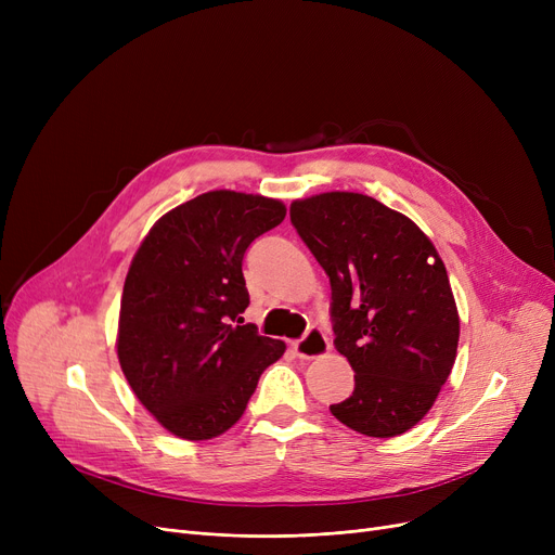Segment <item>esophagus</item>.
I'll return each instance as SVG.
<instances>
[{
    "label": "esophagus",
    "instance_id": "1",
    "mask_svg": "<svg viewBox=\"0 0 555 555\" xmlns=\"http://www.w3.org/2000/svg\"><path fill=\"white\" fill-rule=\"evenodd\" d=\"M293 348L297 358L317 360V358H324L331 351V341L319 328H310L301 339L293 341Z\"/></svg>",
    "mask_w": 555,
    "mask_h": 555
}]
</instances>
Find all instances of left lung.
<instances>
[{
	"instance_id": "obj_1",
	"label": "left lung",
	"mask_w": 555,
	"mask_h": 555,
	"mask_svg": "<svg viewBox=\"0 0 555 555\" xmlns=\"http://www.w3.org/2000/svg\"><path fill=\"white\" fill-rule=\"evenodd\" d=\"M289 220L331 279L335 348L356 371L331 414L373 439L404 434L456 360L459 312L439 251L416 222L362 193L295 199Z\"/></svg>"
}]
</instances>
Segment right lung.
<instances>
[{"instance_id":"right-lung-1","label":"right lung","mask_w":555,"mask_h":555,"mask_svg":"<svg viewBox=\"0 0 555 555\" xmlns=\"http://www.w3.org/2000/svg\"><path fill=\"white\" fill-rule=\"evenodd\" d=\"M283 218L281 199L202 193L164 214L130 262L116 356L139 402L184 441L236 425L260 373L285 353L241 317L243 256Z\"/></svg>"}]
</instances>
